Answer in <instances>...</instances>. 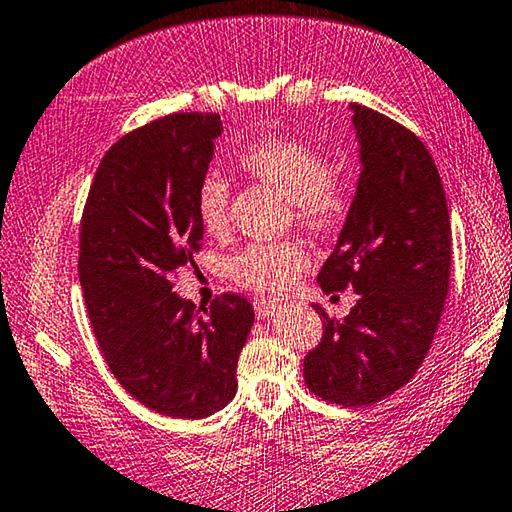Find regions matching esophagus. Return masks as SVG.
Masks as SVG:
<instances>
[{
    "instance_id": "34e87169",
    "label": "esophagus",
    "mask_w": 512,
    "mask_h": 512,
    "mask_svg": "<svg viewBox=\"0 0 512 512\" xmlns=\"http://www.w3.org/2000/svg\"><path fill=\"white\" fill-rule=\"evenodd\" d=\"M279 309L277 302H270V300H263V297H256L254 300V311L258 318H272L274 311Z\"/></svg>"
}]
</instances>
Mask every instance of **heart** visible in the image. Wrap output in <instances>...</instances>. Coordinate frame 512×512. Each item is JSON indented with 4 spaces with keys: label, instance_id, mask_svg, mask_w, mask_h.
Listing matches in <instances>:
<instances>
[{
    "label": "heart",
    "instance_id": "obj_1",
    "mask_svg": "<svg viewBox=\"0 0 512 512\" xmlns=\"http://www.w3.org/2000/svg\"><path fill=\"white\" fill-rule=\"evenodd\" d=\"M235 164L247 178L272 187L288 199L293 222L311 235H332L352 210L348 180L329 171L318 148L293 137H263L242 146ZM231 185L210 174L196 190V217L210 235L229 226ZM306 267L304 251L293 242H256L229 261V277L261 295H279L293 286Z\"/></svg>",
    "mask_w": 512,
    "mask_h": 512
}]
</instances>
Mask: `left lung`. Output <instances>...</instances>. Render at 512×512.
<instances>
[{"label": "left lung", "mask_w": 512, "mask_h": 512, "mask_svg": "<svg viewBox=\"0 0 512 512\" xmlns=\"http://www.w3.org/2000/svg\"><path fill=\"white\" fill-rule=\"evenodd\" d=\"M361 176L350 217L318 283L352 288L345 320L322 318L304 382L327 403L373 405L405 387L428 357L451 281V219L435 160L410 128L352 105Z\"/></svg>", "instance_id": "8db88e82"}]
</instances>
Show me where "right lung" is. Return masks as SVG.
<instances>
[{
	"instance_id": "obj_1",
	"label": "right lung",
	"mask_w": 512,
	"mask_h": 512,
	"mask_svg": "<svg viewBox=\"0 0 512 512\" xmlns=\"http://www.w3.org/2000/svg\"><path fill=\"white\" fill-rule=\"evenodd\" d=\"M219 114L176 112L123 135L102 157L80 226V283L109 371L148 410L203 419L233 400L254 325L245 297L180 300L174 277L194 265L203 226L196 190Z\"/></svg>"
}]
</instances>
